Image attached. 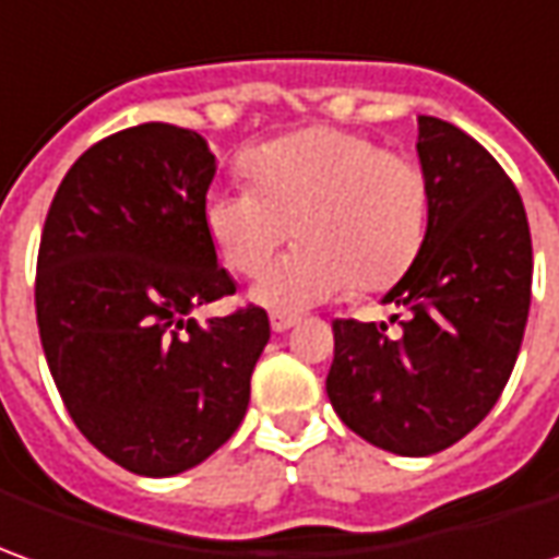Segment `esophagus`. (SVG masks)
I'll use <instances>...</instances> for the list:
<instances>
[{
	"mask_svg": "<svg viewBox=\"0 0 559 559\" xmlns=\"http://www.w3.org/2000/svg\"><path fill=\"white\" fill-rule=\"evenodd\" d=\"M269 321H272V330H275V333H284V330H290L296 324V314H287V311H272V314H269Z\"/></svg>",
	"mask_w": 559,
	"mask_h": 559,
	"instance_id": "34e87169",
	"label": "esophagus"
}]
</instances>
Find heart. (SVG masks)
<instances>
[{
  "label": "heart",
  "instance_id": "b5f03b06",
  "mask_svg": "<svg viewBox=\"0 0 559 559\" xmlns=\"http://www.w3.org/2000/svg\"><path fill=\"white\" fill-rule=\"evenodd\" d=\"M248 186L211 189L201 223L235 275H257L295 231L294 254L266 270L253 299L309 309L355 287L379 294L407 275L428 231L423 168L370 136L314 124L238 158Z\"/></svg>",
  "mask_w": 559,
  "mask_h": 559
}]
</instances>
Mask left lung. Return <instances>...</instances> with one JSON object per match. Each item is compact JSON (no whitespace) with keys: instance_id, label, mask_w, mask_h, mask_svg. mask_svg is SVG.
Segmentation results:
<instances>
[{"instance_id":"left-lung-1","label":"left lung","mask_w":559,"mask_h":559,"mask_svg":"<svg viewBox=\"0 0 559 559\" xmlns=\"http://www.w3.org/2000/svg\"><path fill=\"white\" fill-rule=\"evenodd\" d=\"M416 150L428 231L385 294L407 318L397 336L336 318L328 373L336 416L397 455L440 453L484 423L514 370L533 296L530 223L502 165L435 116H419Z\"/></svg>"}]
</instances>
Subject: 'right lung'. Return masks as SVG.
Returning <instances> with one entry per match:
<instances>
[{"instance_id":"add662e5","label":"right lung","mask_w":559,"mask_h":559,"mask_svg":"<svg viewBox=\"0 0 559 559\" xmlns=\"http://www.w3.org/2000/svg\"><path fill=\"white\" fill-rule=\"evenodd\" d=\"M214 170L189 128H124L79 155L41 229L48 370L75 428L143 477L195 468L235 435L269 343L260 306L189 318L235 294L201 223Z\"/></svg>"}]
</instances>
